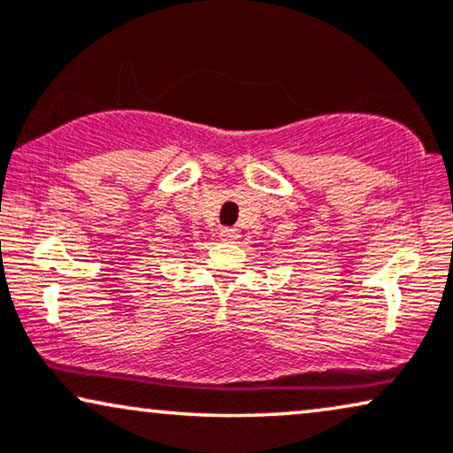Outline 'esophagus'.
I'll use <instances>...</instances> for the list:
<instances>
[{
  "mask_svg": "<svg viewBox=\"0 0 453 453\" xmlns=\"http://www.w3.org/2000/svg\"><path fill=\"white\" fill-rule=\"evenodd\" d=\"M221 240H226V242H236V240L240 238V234L236 230H232V227H223V230L219 232Z\"/></svg>",
  "mask_w": 453,
  "mask_h": 453,
  "instance_id": "obj_1",
  "label": "esophagus"
}]
</instances>
